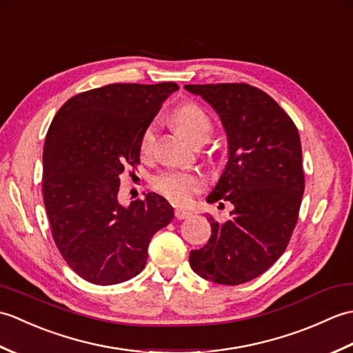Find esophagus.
Returning <instances> with one entry per match:
<instances>
[{
    "label": "esophagus",
    "instance_id": "esophagus-1",
    "mask_svg": "<svg viewBox=\"0 0 353 353\" xmlns=\"http://www.w3.org/2000/svg\"><path fill=\"white\" fill-rule=\"evenodd\" d=\"M174 216H176V219H179V220L188 219V216H191V211H188V209H183V208H176Z\"/></svg>",
    "mask_w": 353,
    "mask_h": 353
}]
</instances>
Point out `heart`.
I'll use <instances>...</instances> for the list:
<instances>
[{
	"mask_svg": "<svg viewBox=\"0 0 353 353\" xmlns=\"http://www.w3.org/2000/svg\"><path fill=\"white\" fill-rule=\"evenodd\" d=\"M171 121L174 124L177 132L185 139L192 144L197 142H208L212 133V121L206 115V112L199 108L197 104L188 103L177 108L171 115ZM157 127L156 124H148L141 137V153L150 156L153 152L156 141ZM205 185V179L196 171H181L168 170L162 171L153 179V186L157 192L167 197L172 203L182 205L186 203L192 194L199 192Z\"/></svg>",
	"mask_w": 353,
	"mask_h": 353,
	"instance_id": "b5f03b06",
	"label": "heart"
}]
</instances>
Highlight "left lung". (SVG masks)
Returning <instances> with one entry per match:
<instances>
[{
    "instance_id": "1",
    "label": "left lung",
    "mask_w": 353,
    "mask_h": 353,
    "mask_svg": "<svg viewBox=\"0 0 353 353\" xmlns=\"http://www.w3.org/2000/svg\"><path fill=\"white\" fill-rule=\"evenodd\" d=\"M220 117L228 163L208 196L234 205L211 221V238L190 253L191 268L215 283L249 282L287 249L305 190L297 127L272 97L245 83L185 85Z\"/></svg>"
}]
</instances>
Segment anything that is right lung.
<instances>
[{"label": "right lung", "mask_w": 353, "mask_h": 353, "mask_svg": "<svg viewBox=\"0 0 353 353\" xmlns=\"http://www.w3.org/2000/svg\"><path fill=\"white\" fill-rule=\"evenodd\" d=\"M172 81L114 83L77 94L59 109L43 145V203L52 238L74 272L95 285L139 274L148 244L174 219L156 192L119 203V176L139 163L141 137Z\"/></svg>", "instance_id": "obj_1"}]
</instances>
